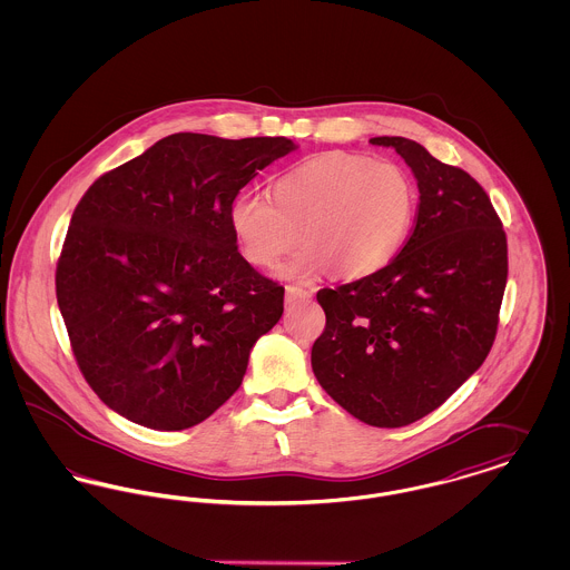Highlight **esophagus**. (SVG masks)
Segmentation results:
<instances>
[{
    "label": "esophagus",
    "mask_w": 570,
    "mask_h": 570,
    "mask_svg": "<svg viewBox=\"0 0 570 570\" xmlns=\"http://www.w3.org/2000/svg\"><path fill=\"white\" fill-rule=\"evenodd\" d=\"M309 297H312V291H307V288H301L297 284H288V286H286V301H288V303H295L298 298Z\"/></svg>",
    "instance_id": "1"
}]
</instances>
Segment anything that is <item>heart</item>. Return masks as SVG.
I'll use <instances>...</instances> for the list:
<instances>
[{"label":"heart","mask_w":570,"mask_h":570,"mask_svg":"<svg viewBox=\"0 0 570 570\" xmlns=\"http://www.w3.org/2000/svg\"><path fill=\"white\" fill-rule=\"evenodd\" d=\"M272 200L244 191L230 203V228L247 263L312 279L333 267L346 279L382 272L412 230L419 191L406 168L361 154L331 151L284 173Z\"/></svg>","instance_id":"obj_1"}]
</instances>
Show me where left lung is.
I'll use <instances>...</instances> for the list:
<instances>
[{"label": "left lung", "mask_w": 570, "mask_h": 570, "mask_svg": "<svg viewBox=\"0 0 570 570\" xmlns=\"http://www.w3.org/2000/svg\"><path fill=\"white\" fill-rule=\"evenodd\" d=\"M412 168L419 205L382 272L318 291L326 326L312 370L358 421L404 428L442 406L488 358L509 275L507 233L488 191L404 136H376Z\"/></svg>", "instance_id": "8db88e82"}]
</instances>
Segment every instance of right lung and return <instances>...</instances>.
I'll list each match as a JSON object with an SVG mask.
<instances>
[{
  "instance_id": "right-lung-1",
  "label": "right lung",
  "mask_w": 570,
  "mask_h": 570,
  "mask_svg": "<svg viewBox=\"0 0 570 570\" xmlns=\"http://www.w3.org/2000/svg\"><path fill=\"white\" fill-rule=\"evenodd\" d=\"M293 149L284 136L177 132L82 194L55 293L82 379L110 410L179 432L242 386L284 288L239 254L228 212Z\"/></svg>"
}]
</instances>
